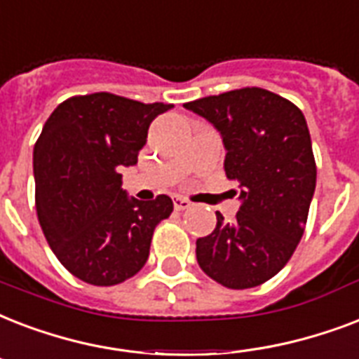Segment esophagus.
<instances>
[{
	"instance_id": "esophagus-1",
	"label": "esophagus",
	"mask_w": 359,
	"mask_h": 359,
	"mask_svg": "<svg viewBox=\"0 0 359 359\" xmlns=\"http://www.w3.org/2000/svg\"><path fill=\"white\" fill-rule=\"evenodd\" d=\"M174 208H176L177 211L189 210V208H191V202H189L187 198H182V196H176V198H174Z\"/></svg>"
}]
</instances>
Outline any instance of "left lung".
Returning a JSON list of instances; mask_svg holds the SVG:
<instances>
[{
  "label": "left lung",
  "instance_id": "8db88e82",
  "mask_svg": "<svg viewBox=\"0 0 359 359\" xmlns=\"http://www.w3.org/2000/svg\"><path fill=\"white\" fill-rule=\"evenodd\" d=\"M223 135L224 172L240 183L232 223L196 240V260L219 285L243 290L285 268L304 236L316 185L307 121L294 102L262 88H241L185 102Z\"/></svg>",
  "mask_w": 359,
  "mask_h": 359
}]
</instances>
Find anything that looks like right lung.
Instances as JSON below:
<instances>
[{"label":"right lung","mask_w":359,"mask_h":359,"mask_svg":"<svg viewBox=\"0 0 359 359\" xmlns=\"http://www.w3.org/2000/svg\"><path fill=\"white\" fill-rule=\"evenodd\" d=\"M174 104L108 91L76 95L50 114L33 149L39 224L65 269L95 286L119 285L144 268L170 196L127 198L118 166L138 163L149 123Z\"/></svg>","instance_id":"right-lung-1"}]
</instances>
